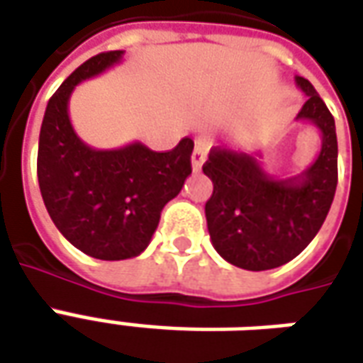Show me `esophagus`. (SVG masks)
<instances>
[{
	"instance_id": "34e87169",
	"label": "esophagus",
	"mask_w": 363,
	"mask_h": 363,
	"mask_svg": "<svg viewBox=\"0 0 363 363\" xmlns=\"http://www.w3.org/2000/svg\"><path fill=\"white\" fill-rule=\"evenodd\" d=\"M206 161V143L196 142V147L192 151V169L194 171H200Z\"/></svg>"
}]
</instances>
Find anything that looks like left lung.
<instances>
[{
    "label": "left lung",
    "instance_id": "left-lung-1",
    "mask_svg": "<svg viewBox=\"0 0 363 363\" xmlns=\"http://www.w3.org/2000/svg\"><path fill=\"white\" fill-rule=\"evenodd\" d=\"M307 101L297 120H309L323 134L319 157L291 179H272L255 155L213 147L202 167L213 192L206 221L216 251L245 270H270L296 259L327 218L338 182L335 118L319 93L296 77Z\"/></svg>",
    "mask_w": 363,
    "mask_h": 363
}]
</instances>
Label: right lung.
Returning <instances> with one entry per match:
<instances>
[{
	"mask_svg": "<svg viewBox=\"0 0 363 363\" xmlns=\"http://www.w3.org/2000/svg\"><path fill=\"white\" fill-rule=\"evenodd\" d=\"M122 56L124 50L103 52L77 67L50 96L38 138V184L54 225L75 249L101 260L145 251L161 210L192 173L190 138L171 151H153L140 142L93 150L75 134L67 114L72 91Z\"/></svg>",
	"mask_w": 363,
	"mask_h": 363,
	"instance_id": "right-lung-1",
	"label": "right lung"
}]
</instances>
